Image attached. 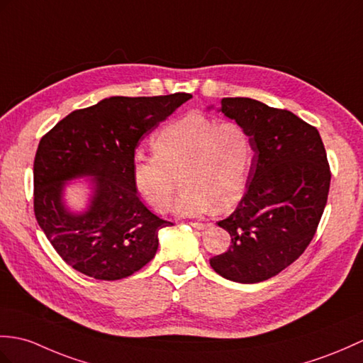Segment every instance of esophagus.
Returning <instances> with one entry per match:
<instances>
[{
	"mask_svg": "<svg viewBox=\"0 0 363 363\" xmlns=\"http://www.w3.org/2000/svg\"><path fill=\"white\" fill-rule=\"evenodd\" d=\"M190 224H191V227H195L196 230H204L210 225V224H206V223H190Z\"/></svg>",
	"mask_w": 363,
	"mask_h": 363,
	"instance_id": "obj_1",
	"label": "esophagus"
}]
</instances>
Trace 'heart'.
<instances>
[{
    "mask_svg": "<svg viewBox=\"0 0 363 363\" xmlns=\"http://www.w3.org/2000/svg\"><path fill=\"white\" fill-rule=\"evenodd\" d=\"M153 156L136 157L131 178L145 204L165 212L182 184L174 212L199 216L225 212L242 199L254 165V139L238 122L191 113L165 125L153 139Z\"/></svg>",
    "mask_w": 363,
    "mask_h": 363,
    "instance_id": "heart-1",
    "label": "heart"
}]
</instances>
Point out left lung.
Segmentation results:
<instances>
[{
  "label": "left lung",
  "mask_w": 363,
  "mask_h": 363,
  "mask_svg": "<svg viewBox=\"0 0 363 363\" xmlns=\"http://www.w3.org/2000/svg\"><path fill=\"white\" fill-rule=\"evenodd\" d=\"M220 111L249 130L255 156L238 207L218 223L230 233V247L210 258V266L227 280L259 283L313 241L330 191V164L315 126L288 109L227 97Z\"/></svg>",
  "instance_id": "left-lung-1"
}]
</instances>
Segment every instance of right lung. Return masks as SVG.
<instances>
[{"instance_id":"1","label":"right lung","mask_w":363,"mask_h":363,"mask_svg":"<svg viewBox=\"0 0 363 363\" xmlns=\"http://www.w3.org/2000/svg\"><path fill=\"white\" fill-rule=\"evenodd\" d=\"M191 94L109 97L75 109L46 133L33 161V212L67 264L96 280L114 281L155 258L157 233L173 223L150 212L133 185L134 151L143 134L165 121ZM94 175L91 204L71 214L64 181Z\"/></svg>"}]
</instances>
